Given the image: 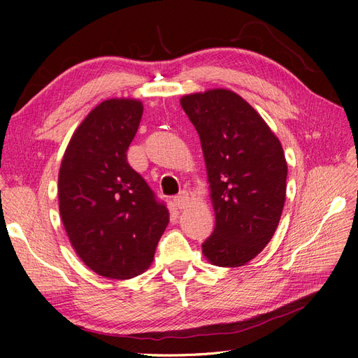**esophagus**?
Masks as SVG:
<instances>
[{
    "instance_id": "34e87169",
    "label": "esophagus",
    "mask_w": 358,
    "mask_h": 358,
    "mask_svg": "<svg viewBox=\"0 0 358 358\" xmlns=\"http://www.w3.org/2000/svg\"><path fill=\"white\" fill-rule=\"evenodd\" d=\"M188 200H189L188 194H187V192H180L179 196H176V197H175V200H173V201H175V206H176V208L182 210V209H185V208H187Z\"/></svg>"
}]
</instances>
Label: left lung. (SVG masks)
I'll list each match as a JSON object with an SVG mask.
<instances>
[{
    "label": "left lung",
    "mask_w": 358,
    "mask_h": 358,
    "mask_svg": "<svg viewBox=\"0 0 358 358\" xmlns=\"http://www.w3.org/2000/svg\"><path fill=\"white\" fill-rule=\"evenodd\" d=\"M180 106L200 136L215 210L203 254L215 266H243L266 248L282 215L284 149L254 107L230 90L189 94Z\"/></svg>",
    "instance_id": "1"
}]
</instances>
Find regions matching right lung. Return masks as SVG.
Returning a JSON list of instances; mask_svg holds the SVG:
<instances>
[{
  "label": "right lung",
  "mask_w": 358,
  "mask_h": 358,
  "mask_svg": "<svg viewBox=\"0 0 358 358\" xmlns=\"http://www.w3.org/2000/svg\"><path fill=\"white\" fill-rule=\"evenodd\" d=\"M142 115L138 100L100 103L76 129L61 161L64 229L82 262L109 279L143 273L169 224L166 204L127 161Z\"/></svg>",
  "instance_id": "right-lung-1"
}]
</instances>
